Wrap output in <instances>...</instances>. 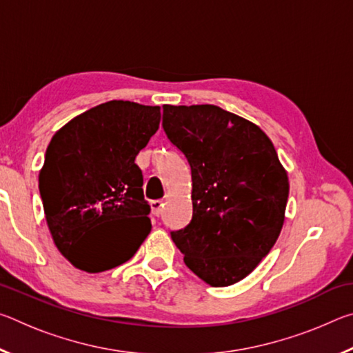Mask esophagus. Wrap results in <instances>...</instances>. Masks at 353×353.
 <instances>
[{
	"label": "esophagus",
	"instance_id": "34e87169",
	"mask_svg": "<svg viewBox=\"0 0 353 353\" xmlns=\"http://www.w3.org/2000/svg\"><path fill=\"white\" fill-rule=\"evenodd\" d=\"M162 210H163V201L157 199V201L151 202V212H152L154 216H159V214L162 213Z\"/></svg>",
	"mask_w": 353,
	"mask_h": 353
}]
</instances>
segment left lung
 Segmentation results:
<instances>
[{
    "label": "left lung",
    "instance_id": "1",
    "mask_svg": "<svg viewBox=\"0 0 353 353\" xmlns=\"http://www.w3.org/2000/svg\"><path fill=\"white\" fill-rule=\"evenodd\" d=\"M163 129L193 182V218L172 241L205 283L240 282L283 227L290 182L276 148L256 124L212 104L163 105Z\"/></svg>",
    "mask_w": 353,
    "mask_h": 353
}]
</instances>
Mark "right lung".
Wrapping results in <instances>:
<instances>
[{
  "instance_id": "right-lung-1",
  "label": "right lung",
  "mask_w": 353,
  "mask_h": 353,
  "mask_svg": "<svg viewBox=\"0 0 353 353\" xmlns=\"http://www.w3.org/2000/svg\"><path fill=\"white\" fill-rule=\"evenodd\" d=\"M159 105L109 101L71 119L48 145L39 190L57 249L101 272L132 256L151 232L135 157L157 132Z\"/></svg>"
}]
</instances>
